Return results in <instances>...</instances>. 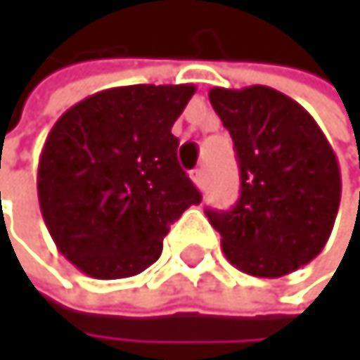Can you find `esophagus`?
I'll use <instances>...</instances> for the list:
<instances>
[{"instance_id": "obj_1", "label": "esophagus", "mask_w": 360, "mask_h": 360, "mask_svg": "<svg viewBox=\"0 0 360 360\" xmlns=\"http://www.w3.org/2000/svg\"><path fill=\"white\" fill-rule=\"evenodd\" d=\"M190 176H192V181H194V186H196V188H202V186H205V170H202V168L192 170V172H190Z\"/></svg>"}]
</instances>
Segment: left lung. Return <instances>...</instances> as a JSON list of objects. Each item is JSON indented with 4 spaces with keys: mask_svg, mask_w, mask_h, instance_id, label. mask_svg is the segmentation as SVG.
<instances>
[{
    "mask_svg": "<svg viewBox=\"0 0 360 360\" xmlns=\"http://www.w3.org/2000/svg\"><path fill=\"white\" fill-rule=\"evenodd\" d=\"M229 129L242 190L231 212L207 210L231 264L259 278L307 266L326 246L339 212L337 155L313 116L268 86L212 88Z\"/></svg>",
    "mask_w": 360,
    "mask_h": 360,
    "instance_id": "8db88e82",
    "label": "left lung"
}]
</instances>
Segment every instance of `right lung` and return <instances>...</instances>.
I'll return each instance as SVG.
<instances>
[{"instance_id": "add662e5", "label": "right lung", "mask_w": 360, "mask_h": 360, "mask_svg": "<svg viewBox=\"0 0 360 360\" xmlns=\"http://www.w3.org/2000/svg\"><path fill=\"white\" fill-rule=\"evenodd\" d=\"M194 92L108 88L56 120L38 160V205L58 250L84 274H140L160 259L170 224L200 202L170 131Z\"/></svg>"}]
</instances>
